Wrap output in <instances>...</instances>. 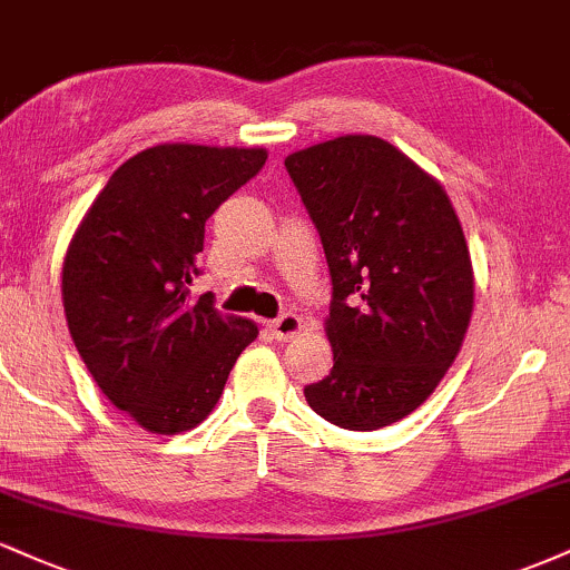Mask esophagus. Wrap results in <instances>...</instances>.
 Instances as JSON below:
<instances>
[{
  "label": "esophagus",
  "mask_w": 570,
  "mask_h": 570,
  "mask_svg": "<svg viewBox=\"0 0 570 570\" xmlns=\"http://www.w3.org/2000/svg\"><path fill=\"white\" fill-rule=\"evenodd\" d=\"M267 326H271L273 337L281 340V343H286V340L299 335V330H303V318H299L297 313H284V316L273 318V322Z\"/></svg>",
  "instance_id": "1"
}]
</instances>
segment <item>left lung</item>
<instances>
[{
    "label": "left lung",
    "instance_id": "8db88e82",
    "mask_svg": "<svg viewBox=\"0 0 570 570\" xmlns=\"http://www.w3.org/2000/svg\"><path fill=\"white\" fill-rule=\"evenodd\" d=\"M332 276L335 367L305 385L324 421L375 431L421 407L461 351L474 276L461 222L436 179L377 136L284 160Z\"/></svg>",
    "mask_w": 570,
    "mask_h": 570
}]
</instances>
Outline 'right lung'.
Returning a JSON list of instances; mask_svg holds the SVG:
<instances>
[{"label":"right lung","mask_w":570,"mask_h":570,"mask_svg":"<svg viewBox=\"0 0 570 570\" xmlns=\"http://www.w3.org/2000/svg\"><path fill=\"white\" fill-rule=\"evenodd\" d=\"M265 149L160 144L109 176L63 259V311L98 389L153 434L195 429L257 337L193 297L206 219L252 176Z\"/></svg>","instance_id":"right-lung-1"}]
</instances>
